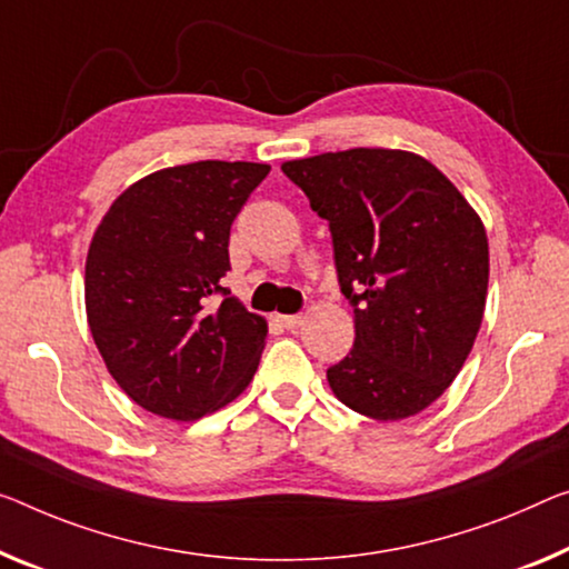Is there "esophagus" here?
<instances>
[{
  "label": "esophagus",
  "mask_w": 569,
  "mask_h": 569,
  "mask_svg": "<svg viewBox=\"0 0 569 569\" xmlns=\"http://www.w3.org/2000/svg\"><path fill=\"white\" fill-rule=\"evenodd\" d=\"M279 322H282L287 330H295L302 326V315H279Z\"/></svg>",
  "instance_id": "1"
}]
</instances>
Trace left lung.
I'll return each instance as SVG.
<instances>
[{
	"mask_svg": "<svg viewBox=\"0 0 569 569\" xmlns=\"http://www.w3.org/2000/svg\"><path fill=\"white\" fill-rule=\"evenodd\" d=\"M282 172L328 221L340 292L353 305L356 340L328 369L330 389L379 422L419 415L476 343L488 295L483 221L415 152L356 147Z\"/></svg>",
	"mask_w": 569,
	"mask_h": 569,
	"instance_id": "1",
	"label": "left lung"
}]
</instances>
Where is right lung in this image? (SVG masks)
<instances>
[{
    "instance_id": "1",
    "label": "right lung",
    "mask_w": 569,
    "mask_h": 569,
    "mask_svg": "<svg viewBox=\"0 0 569 569\" xmlns=\"http://www.w3.org/2000/svg\"><path fill=\"white\" fill-rule=\"evenodd\" d=\"M269 164L203 160L157 170L113 200L86 257L93 343L124 395L193 422L254 379L267 320L221 287L229 236Z\"/></svg>"
}]
</instances>
